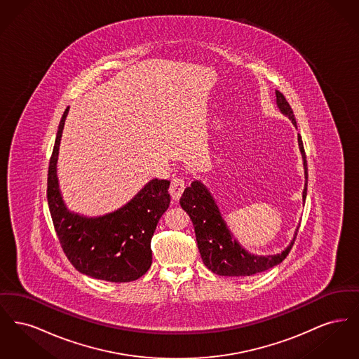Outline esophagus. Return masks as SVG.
<instances>
[{
    "label": "esophagus",
    "mask_w": 359,
    "mask_h": 359,
    "mask_svg": "<svg viewBox=\"0 0 359 359\" xmlns=\"http://www.w3.org/2000/svg\"><path fill=\"white\" fill-rule=\"evenodd\" d=\"M184 188H186V182L183 177L176 176L175 179H172L171 186H170V194H171L172 198L175 201H177L182 196Z\"/></svg>",
    "instance_id": "34e87169"
}]
</instances>
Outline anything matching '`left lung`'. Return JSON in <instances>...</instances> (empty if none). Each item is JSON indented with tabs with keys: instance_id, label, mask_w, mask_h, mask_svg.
Instances as JSON below:
<instances>
[{
	"instance_id": "8db88e82",
	"label": "left lung",
	"mask_w": 359,
	"mask_h": 359,
	"mask_svg": "<svg viewBox=\"0 0 359 359\" xmlns=\"http://www.w3.org/2000/svg\"><path fill=\"white\" fill-rule=\"evenodd\" d=\"M277 106L283 114H285L292 123L296 126V120L293 110L285 97L276 90ZM299 148L303 156L306 186L303 191V201L306 202L307 196V160L303 147L302 136L297 135ZM180 205L187 212L195 227V236L198 242V249L205 266L219 276H252V274L265 272L276 265L281 264L290 255V249L294 243L297 230L294 237L290 241V246L283 250L280 255L274 256H255L248 253L238 242L234 239L230 230L223 221L219 208L211 196L210 191L201 182L195 180L189 187L184 189Z\"/></svg>"
}]
</instances>
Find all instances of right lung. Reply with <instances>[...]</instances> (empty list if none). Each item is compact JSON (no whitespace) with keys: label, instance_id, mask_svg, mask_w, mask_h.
<instances>
[{"label":"right lung","instance_id":"obj_1","mask_svg":"<svg viewBox=\"0 0 359 359\" xmlns=\"http://www.w3.org/2000/svg\"><path fill=\"white\" fill-rule=\"evenodd\" d=\"M69 109L59 123L47 180L55 231L69 262L81 273L110 283L135 281L152 265L151 241L158 219L170 207V180H151L130 202L102 217L87 218L71 212L63 202L56 175Z\"/></svg>","mask_w":359,"mask_h":359}]
</instances>
